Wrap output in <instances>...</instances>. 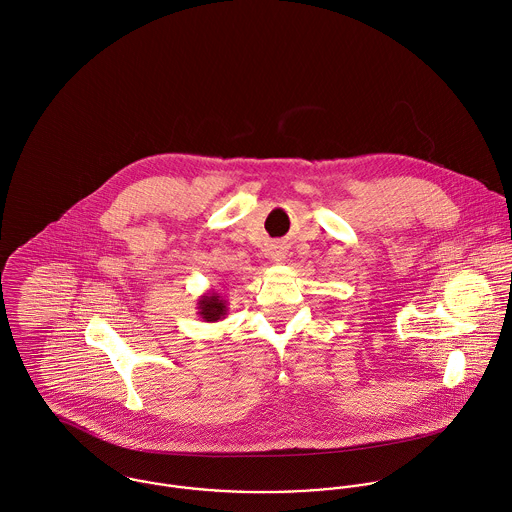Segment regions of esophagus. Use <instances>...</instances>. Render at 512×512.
Returning <instances> with one entry per match:
<instances>
[{
	"label": "esophagus",
	"mask_w": 512,
	"mask_h": 512,
	"mask_svg": "<svg viewBox=\"0 0 512 512\" xmlns=\"http://www.w3.org/2000/svg\"><path fill=\"white\" fill-rule=\"evenodd\" d=\"M267 255H269V259H271L273 263H283V261L287 259V253H285L283 245H271L269 251H267Z\"/></svg>",
	"instance_id": "34e87169"
}]
</instances>
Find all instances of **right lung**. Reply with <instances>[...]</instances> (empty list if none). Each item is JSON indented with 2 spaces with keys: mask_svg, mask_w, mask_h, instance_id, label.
Wrapping results in <instances>:
<instances>
[{
  "mask_svg": "<svg viewBox=\"0 0 512 512\" xmlns=\"http://www.w3.org/2000/svg\"><path fill=\"white\" fill-rule=\"evenodd\" d=\"M196 308L204 322H219L227 314V301L221 297V293L207 291L200 297Z\"/></svg>",
  "mask_w": 512,
  "mask_h": 512,
  "instance_id": "obj_1",
  "label": "right lung"
}]
</instances>
